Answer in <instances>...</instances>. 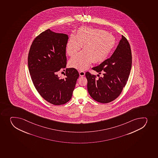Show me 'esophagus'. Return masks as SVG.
Returning a JSON list of instances; mask_svg holds the SVG:
<instances>
[{"mask_svg":"<svg viewBox=\"0 0 158 158\" xmlns=\"http://www.w3.org/2000/svg\"><path fill=\"white\" fill-rule=\"evenodd\" d=\"M79 75L81 77L85 76V72H83V71H80V72H79Z\"/></svg>","mask_w":158,"mask_h":158,"instance_id":"esophagus-1","label":"esophagus"}]
</instances>
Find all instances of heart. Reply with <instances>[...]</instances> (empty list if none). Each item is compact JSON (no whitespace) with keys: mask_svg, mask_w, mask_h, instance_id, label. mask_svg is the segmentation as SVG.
<instances>
[{"mask_svg":"<svg viewBox=\"0 0 158 158\" xmlns=\"http://www.w3.org/2000/svg\"><path fill=\"white\" fill-rule=\"evenodd\" d=\"M115 38L105 30L81 27L71 35L66 44V52L72 56L76 55L82 46L83 51L70 59L69 65L78 70H85L92 62L95 63L105 61L116 45Z\"/></svg>","mask_w":158,"mask_h":158,"instance_id":"1","label":"heart"}]
</instances>
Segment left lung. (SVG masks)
<instances>
[{"label":"left lung","mask_w":158,"mask_h":158,"mask_svg":"<svg viewBox=\"0 0 158 158\" xmlns=\"http://www.w3.org/2000/svg\"><path fill=\"white\" fill-rule=\"evenodd\" d=\"M117 48L110 58L92 68L98 78L86 72L88 91L94 100L109 103L118 97L126 85L132 66V55L129 43L122 35Z\"/></svg>","instance_id":"left-lung-1"}]
</instances>
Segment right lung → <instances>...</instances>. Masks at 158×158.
Segmentation results:
<instances>
[{"label": "right lung", "mask_w": 158, "mask_h": 158, "mask_svg": "<svg viewBox=\"0 0 158 158\" xmlns=\"http://www.w3.org/2000/svg\"><path fill=\"white\" fill-rule=\"evenodd\" d=\"M68 39L66 34L48 29L35 39L29 52V70L35 88L45 100L57 106L69 101L79 76L73 68L66 69L64 79L57 75L66 65Z\"/></svg>", "instance_id": "obj_1"}]
</instances>
